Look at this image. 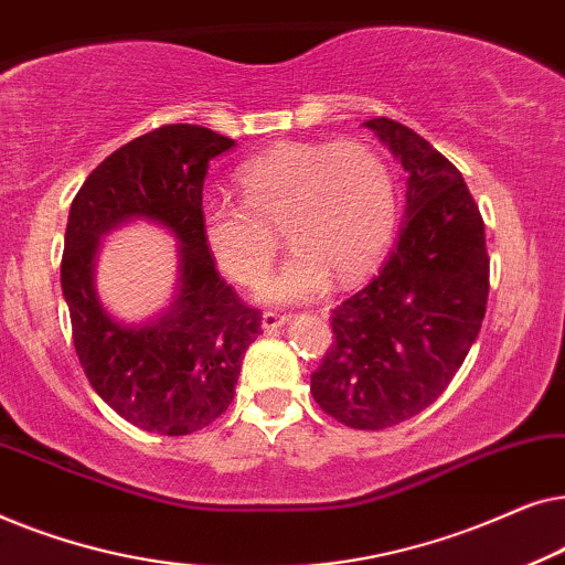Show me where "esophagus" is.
Listing matches in <instances>:
<instances>
[{
	"label": "esophagus",
	"instance_id": "obj_1",
	"mask_svg": "<svg viewBox=\"0 0 565 565\" xmlns=\"http://www.w3.org/2000/svg\"><path fill=\"white\" fill-rule=\"evenodd\" d=\"M285 323H288V316L285 313H275V311L262 313V329H265L267 334H273V331L285 327Z\"/></svg>",
	"mask_w": 565,
	"mask_h": 565
}]
</instances>
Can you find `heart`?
I'll use <instances>...</instances> for the list:
<instances>
[{"mask_svg":"<svg viewBox=\"0 0 565 565\" xmlns=\"http://www.w3.org/2000/svg\"><path fill=\"white\" fill-rule=\"evenodd\" d=\"M238 200L200 205V234L234 282L257 285L277 254L282 226L292 252L262 285L269 303H306L329 280L354 282L388 249L398 218L396 180L362 141H285L246 159L234 174Z\"/></svg>","mask_w":565,"mask_h":565,"instance_id":"b5f03b06","label":"heart"}]
</instances>
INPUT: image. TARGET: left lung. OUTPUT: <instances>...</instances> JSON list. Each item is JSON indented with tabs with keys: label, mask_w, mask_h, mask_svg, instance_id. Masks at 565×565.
Segmentation results:
<instances>
[{
	"label": "left lung",
	"mask_w": 565,
	"mask_h": 565,
	"mask_svg": "<svg viewBox=\"0 0 565 565\" xmlns=\"http://www.w3.org/2000/svg\"><path fill=\"white\" fill-rule=\"evenodd\" d=\"M362 126L408 174L404 223L381 273L331 311L334 342L311 393L347 427L388 429L435 404L468 358L489 300V252L455 164L396 120Z\"/></svg>",
	"instance_id": "obj_1"
}]
</instances>
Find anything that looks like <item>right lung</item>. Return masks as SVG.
<instances>
[{
  "label": "right lung",
  "mask_w": 565,
  "mask_h": 565,
  "mask_svg": "<svg viewBox=\"0 0 565 565\" xmlns=\"http://www.w3.org/2000/svg\"><path fill=\"white\" fill-rule=\"evenodd\" d=\"M231 146L211 128L161 126L113 151L68 211L61 290L76 358L97 396L153 435H192L218 419L262 327L257 308L221 280L200 234L207 164ZM138 217L159 222L181 242V280L159 320L122 324L96 296L94 259L99 237Z\"/></svg>",
  "instance_id": "add662e5"
}]
</instances>
